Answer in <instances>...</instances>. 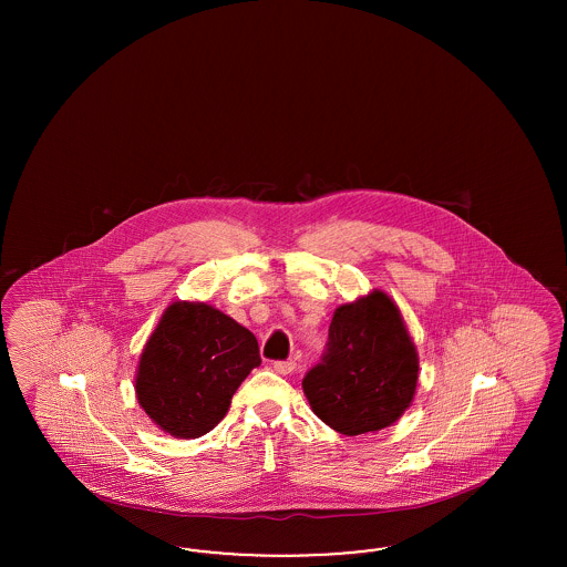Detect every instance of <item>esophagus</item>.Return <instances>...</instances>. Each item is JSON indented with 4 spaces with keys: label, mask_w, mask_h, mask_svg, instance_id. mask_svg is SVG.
I'll return each instance as SVG.
<instances>
[{
    "label": "esophagus",
    "mask_w": 567,
    "mask_h": 567,
    "mask_svg": "<svg viewBox=\"0 0 567 567\" xmlns=\"http://www.w3.org/2000/svg\"><path fill=\"white\" fill-rule=\"evenodd\" d=\"M271 368H274L276 374L287 377V374H293V372H296L297 363L296 361H274Z\"/></svg>",
    "instance_id": "esophagus-1"
}]
</instances>
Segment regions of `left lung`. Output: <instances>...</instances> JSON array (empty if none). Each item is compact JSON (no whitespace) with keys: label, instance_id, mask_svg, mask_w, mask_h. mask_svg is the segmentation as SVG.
<instances>
[{"label":"left lung","instance_id":"1","mask_svg":"<svg viewBox=\"0 0 567 567\" xmlns=\"http://www.w3.org/2000/svg\"><path fill=\"white\" fill-rule=\"evenodd\" d=\"M419 354L395 301L374 289L336 308L321 363L303 380L312 412L344 435L380 432L410 408Z\"/></svg>","mask_w":567,"mask_h":567}]
</instances>
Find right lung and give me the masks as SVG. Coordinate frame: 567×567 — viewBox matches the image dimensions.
I'll list each match as a JSON object with an SVG mask.
<instances>
[{
	"label": "right lung",
	"mask_w": 567,
	"mask_h": 567,
	"mask_svg": "<svg viewBox=\"0 0 567 567\" xmlns=\"http://www.w3.org/2000/svg\"><path fill=\"white\" fill-rule=\"evenodd\" d=\"M259 363L246 327L204 301H174L140 354L135 395L163 432L199 437L220 423Z\"/></svg>",
	"instance_id": "1"
}]
</instances>
